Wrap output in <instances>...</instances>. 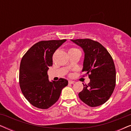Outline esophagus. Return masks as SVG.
Listing matches in <instances>:
<instances>
[{"label":"esophagus","instance_id":"1","mask_svg":"<svg viewBox=\"0 0 131 131\" xmlns=\"http://www.w3.org/2000/svg\"><path fill=\"white\" fill-rule=\"evenodd\" d=\"M74 83H75V82L73 81V80H69V83H70V84H73Z\"/></svg>","mask_w":131,"mask_h":131}]
</instances>
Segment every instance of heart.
I'll use <instances>...</instances> for the list:
<instances>
[{
	"instance_id": "obj_1",
	"label": "heart",
	"mask_w": 131,
	"mask_h": 131,
	"mask_svg": "<svg viewBox=\"0 0 131 131\" xmlns=\"http://www.w3.org/2000/svg\"><path fill=\"white\" fill-rule=\"evenodd\" d=\"M76 50H78L76 48H70V49H69V52H71V51H76Z\"/></svg>"
}]
</instances>
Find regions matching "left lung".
Returning <instances> with one entry per match:
<instances>
[{
  "label": "left lung",
  "mask_w": 131,
  "mask_h": 131,
  "mask_svg": "<svg viewBox=\"0 0 131 131\" xmlns=\"http://www.w3.org/2000/svg\"><path fill=\"white\" fill-rule=\"evenodd\" d=\"M85 53L82 72L88 74L90 82L79 93L80 99L89 106L104 104L116 85V69L112 57L99 42L89 39L71 40Z\"/></svg>",
  "instance_id": "left-lung-1"
}]
</instances>
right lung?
Masks as SVG:
<instances>
[{
	"instance_id": "add662e5",
	"label": "right lung",
	"mask_w": 131,
	"mask_h": 131,
	"mask_svg": "<svg viewBox=\"0 0 131 131\" xmlns=\"http://www.w3.org/2000/svg\"><path fill=\"white\" fill-rule=\"evenodd\" d=\"M40 41L27 51L21 61L19 85L23 95L29 103L37 108L47 109L56 103L68 80L61 78L50 82L48 70L52 66L55 51L66 41Z\"/></svg>"
}]
</instances>
